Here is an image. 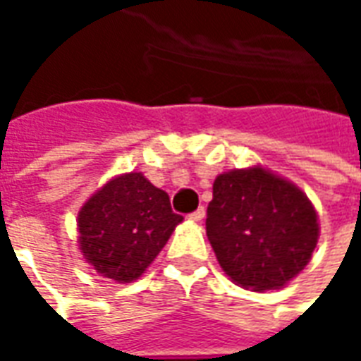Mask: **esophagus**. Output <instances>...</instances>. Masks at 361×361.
<instances>
[{
	"mask_svg": "<svg viewBox=\"0 0 361 361\" xmlns=\"http://www.w3.org/2000/svg\"><path fill=\"white\" fill-rule=\"evenodd\" d=\"M189 219H191V221H203V219H205V209H203V207H199L197 211H193V213H189Z\"/></svg>",
	"mask_w": 361,
	"mask_h": 361,
	"instance_id": "esophagus-1",
	"label": "esophagus"
}]
</instances>
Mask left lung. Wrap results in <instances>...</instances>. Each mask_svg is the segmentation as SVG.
I'll list each match as a JSON object with an SVG mask.
<instances>
[{"label":"left lung","instance_id":"8db88e82","mask_svg":"<svg viewBox=\"0 0 361 361\" xmlns=\"http://www.w3.org/2000/svg\"><path fill=\"white\" fill-rule=\"evenodd\" d=\"M205 224L224 274L252 291L286 286L309 264L319 240L307 195L262 168L221 173Z\"/></svg>","mask_w":361,"mask_h":361}]
</instances>
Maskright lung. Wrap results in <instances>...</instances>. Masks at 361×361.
<instances>
[{"label": "right lung", "instance_id": "right-lung-1", "mask_svg": "<svg viewBox=\"0 0 361 361\" xmlns=\"http://www.w3.org/2000/svg\"><path fill=\"white\" fill-rule=\"evenodd\" d=\"M170 197L142 173L130 172L105 183L78 215L80 250L103 277L128 283L145 274L173 233Z\"/></svg>", "mask_w": 361, "mask_h": 361}]
</instances>
